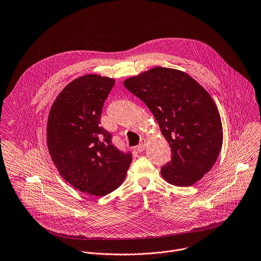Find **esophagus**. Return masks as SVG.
Returning <instances> with one entry per match:
<instances>
[{
    "instance_id": "1",
    "label": "esophagus",
    "mask_w": 261,
    "mask_h": 261,
    "mask_svg": "<svg viewBox=\"0 0 261 261\" xmlns=\"http://www.w3.org/2000/svg\"><path fill=\"white\" fill-rule=\"evenodd\" d=\"M145 145H146V140H145V139H141V140H140V143H139V144L137 145V147H136L137 151H138V152L143 151L144 148H145Z\"/></svg>"
}]
</instances>
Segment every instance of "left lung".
<instances>
[{
  "label": "left lung",
  "mask_w": 261,
  "mask_h": 261,
  "mask_svg": "<svg viewBox=\"0 0 261 261\" xmlns=\"http://www.w3.org/2000/svg\"><path fill=\"white\" fill-rule=\"evenodd\" d=\"M150 110L172 150L161 169L170 184L188 187L214 167L223 145V126L210 93L180 70L154 67L124 81Z\"/></svg>",
  "instance_id": "8db88e82"
}]
</instances>
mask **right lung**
I'll return each mask as SVG.
<instances>
[{"label": "right lung", "mask_w": 261, "mask_h": 261, "mask_svg": "<svg viewBox=\"0 0 261 261\" xmlns=\"http://www.w3.org/2000/svg\"><path fill=\"white\" fill-rule=\"evenodd\" d=\"M115 79L88 74L70 82L55 99L47 118L46 144L60 175L74 188L105 196L124 181L132 162L100 124L103 102Z\"/></svg>", "instance_id": "right-lung-1"}]
</instances>
